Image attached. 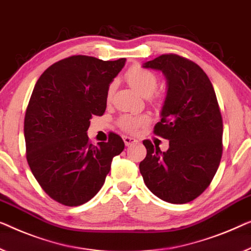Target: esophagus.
Instances as JSON below:
<instances>
[{"label":"esophagus","instance_id":"34e87169","mask_svg":"<svg viewBox=\"0 0 251 251\" xmlns=\"http://www.w3.org/2000/svg\"><path fill=\"white\" fill-rule=\"evenodd\" d=\"M123 140H124L126 147H129V145H132V144L136 143V142H137L136 138L130 137V136H127V135H126V136H123Z\"/></svg>","mask_w":251,"mask_h":251}]
</instances>
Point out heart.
Returning <instances> with one entry per match:
<instances>
[{
	"mask_svg": "<svg viewBox=\"0 0 251 251\" xmlns=\"http://www.w3.org/2000/svg\"><path fill=\"white\" fill-rule=\"evenodd\" d=\"M125 78L128 84L134 90L143 97H150L155 91L159 83V77L151 70L144 69V67L134 65L129 67L125 73ZM115 91V83H110L107 88L106 99L110 101L113 99ZM150 118L148 115H123L118 119V125L123 130L127 133H135L141 127L145 126L149 123Z\"/></svg>",
	"mask_w": 251,
	"mask_h": 251,
	"instance_id": "b5f03b06",
	"label": "heart"
}]
</instances>
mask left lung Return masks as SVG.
<instances>
[{
    "label": "left lung",
    "instance_id": "left-lung-1",
    "mask_svg": "<svg viewBox=\"0 0 251 251\" xmlns=\"http://www.w3.org/2000/svg\"><path fill=\"white\" fill-rule=\"evenodd\" d=\"M144 67L162 71L168 80L162 118L153 133L169 140V149L161 152L144 140L140 173L160 200L188 203L209 186L222 158L223 121L214 88L206 73L182 56L160 55Z\"/></svg>",
    "mask_w": 251,
    "mask_h": 251
}]
</instances>
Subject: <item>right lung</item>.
Masks as SVG:
<instances>
[{
	"instance_id": "obj_1",
	"label": "right lung",
	"mask_w": 251,
	"mask_h": 251,
	"mask_svg": "<svg viewBox=\"0 0 251 251\" xmlns=\"http://www.w3.org/2000/svg\"><path fill=\"white\" fill-rule=\"evenodd\" d=\"M125 61L70 56L48 67L33 88L25 116V156L44 192L59 204L91 200L125 148L115 133L97 145L87 135L92 116L106 110L107 88Z\"/></svg>"
}]
</instances>
